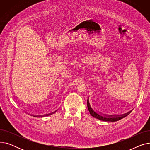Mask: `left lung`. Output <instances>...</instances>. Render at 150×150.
Masks as SVG:
<instances>
[{"mask_svg":"<svg viewBox=\"0 0 150 150\" xmlns=\"http://www.w3.org/2000/svg\"><path fill=\"white\" fill-rule=\"evenodd\" d=\"M87 104H88V108L89 109V111L91 115L93 117L96 118L97 119H99L102 121H105V122H117L118 120H120L122 119L123 118L128 115L132 111L131 110V111H130L129 112L122 114V115H107V114H102L101 112L95 111V110L91 107L90 105L89 98H88Z\"/></svg>","mask_w":150,"mask_h":150,"instance_id":"1","label":"left lung"}]
</instances>
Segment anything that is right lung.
<instances>
[{
  "label": "right lung",
  "mask_w": 150,
  "mask_h": 150,
  "mask_svg": "<svg viewBox=\"0 0 150 150\" xmlns=\"http://www.w3.org/2000/svg\"><path fill=\"white\" fill-rule=\"evenodd\" d=\"M57 111H55L54 112H52V113H50V114H45V115H32L33 116H34V117H44V116H47V115H51V114H53V113H54L55 112H56Z\"/></svg>",
  "instance_id": "right-lung-1"
}]
</instances>
